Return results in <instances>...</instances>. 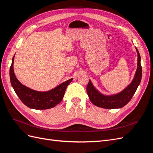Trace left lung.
<instances>
[{
    "label": "left lung",
    "mask_w": 153,
    "mask_h": 153,
    "mask_svg": "<svg viewBox=\"0 0 153 153\" xmlns=\"http://www.w3.org/2000/svg\"><path fill=\"white\" fill-rule=\"evenodd\" d=\"M135 48L138 55L137 68L135 75L131 84L125 88L123 91L118 94L110 96L104 95L100 93L96 89L89 80L87 86V92L91 101L94 105L106 109L120 108L123 107L131 100L141 82L142 74L140 55L137 48L136 47Z\"/></svg>",
    "instance_id": "8db88e82"
}]
</instances>
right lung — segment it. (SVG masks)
Instances as JSON below:
<instances>
[{"mask_svg":"<svg viewBox=\"0 0 153 153\" xmlns=\"http://www.w3.org/2000/svg\"><path fill=\"white\" fill-rule=\"evenodd\" d=\"M15 55L12 59V64L10 69V81L16 94L22 103L32 109L45 110L53 108L61 102L63 99L67 86L70 84L73 78L62 83L48 91L40 92L31 89L22 84L15 75L13 70Z\"/></svg>","mask_w":153,"mask_h":153,"instance_id":"add662e5","label":"right lung"}]
</instances>
